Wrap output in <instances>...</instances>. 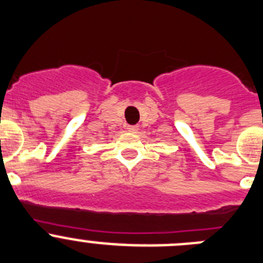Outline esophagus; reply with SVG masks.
Returning a JSON list of instances; mask_svg holds the SVG:
<instances>
[{"instance_id":"esophagus-1","label":"esophagus","mask_w":263,"mask_h":263,"mask_svg":"<svg viewBox=\"0 0 263 263\" xmlns=\"http://www.w3.org/2000/svg\"><path fill=\"white\" fill-rule=\"evenodd\" d=\"M127 129H128L129 132H132V134H136V132L139 131V127H137V126H128V127H127Z\"/></svg>"}]
</instances>
